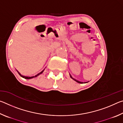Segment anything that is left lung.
I'll list each match as a JSON object with an SVG mask.
<instances>
[{
  "mask_svg": "<svg viewBox=\"0 0 123 123\" xmlns=\"http://www.w3.org/2000/svg\"><path fill=\"white\" fill-rule=\"evenodd\" d=\"M70 78H71L72 79H73V80H75V81H76L77 82H78V83H82V82H81L80 81H78V80H76V79H74V78H72V76L71 75H70Z\"/></svg>",
  "mask_w": 123,
  "mask_h": 123,
  "instance_id": "obj_1",
  "label": "left lung"
}]
</instances>
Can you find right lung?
Here are the masks:
<instances>
[{
	"instance_id": "1",
	"label": "right lung",
	"mask_w": 123,
	"mask_h": 123,
	"mask_svg": "<svg viewBox=\"0 0 123 123\" xmlns=\"http://www.w3.org/2000/svg\"><path fill=\"white\" fill-rule=\"evenodd\" d=\"M43 71H44V70H42V71L41 72H40L39 73H38V74H37V75H35V76H23V75H21L20 74L19 72H18V74H19V75L20 76H22V78H25V79H31V78H35V77H36V76H37L38 75H39V74H42V73L43 72Z\"/></svg>"
}]
</instances>
